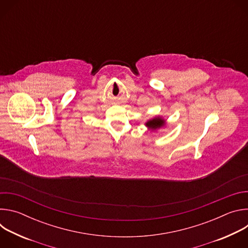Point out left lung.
Wrapping results in <instances>:
<instances>
[{
  "label": "left lung",
  "mask_w": 248,
  "mask_h": 248,
  "mask_svg": "<svg viewBox=\"0 0 248 248\" xmlns=\"http://www.w3.org/2000/svg\"><path fill=\"white\" fill-rule=\"evenodd\" d=\"M166 124H167L166 120L163 117L158 116V117H154V118L148 120L144 124L148 128V130H150L151 132H156L159 129L165 127Z\"/></svg>",
  "instance_id": "8db88e82"
}]
</instances>
